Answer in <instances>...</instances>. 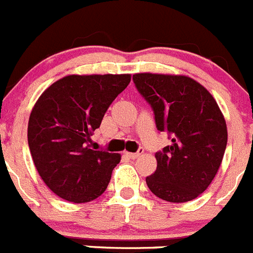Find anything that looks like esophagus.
I'll return each instance as SVG.
<instances>
[{"instance_id":"34e87169","label":"esophagus","mask_w":253,"mask_h":253,"mask_svg":"<svg viewBox=\"0 0 253 253\" xmlns=\"http://www.w3.org/2000/svg\"><path fill=\"white\" fill-rule=\"evenodd\" d=\"M143 152V149H138V151H136V152H125V155H127V156H128V158H131V159H137L138 156H140L141 154H142Z\"/></svg>"}]
</instances>
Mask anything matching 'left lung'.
I'll return each instance as SVG.
<instances>
[{
	"mask_svg": "<svg viewBox=\"0 0 253 253\" xmlns=\"http://www.w3.org/2000/svg\"><path fill=\"white\" fill-rule=\"evenodd\" d=\"M132 79L154 111L156 128L171 140L155 154L158 168L147 186L171 203L195 199L214 179L226 151L227 126L217 102L189 77L140 73Z\"/></svg>",
	"mask_w": 253,
	"mask_h": 253,
	"instance_id": "8db88e82",
	"label": "left lung"
}]
</instances>
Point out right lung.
Returning <instances> with one entry per match:
<instances>
[{
	"mask_svg": "<svg viewBox=\"0 0 253 253\" xmlns=\"http://www.w3.org/2000/svg\"><path fill=\"white\" fill-rule=\"evenodd\" d=\"M129 81V74L68 76L35 103L27 127L29 147L39 175L58 197L87 203L107 189L121 156L90 149V136Z\"/></svg>",
	"mask_w": 253,
	"mask_h": 253,
	"instance_id": "add662e5",
	"label": "right lung"
}]
</instances>
